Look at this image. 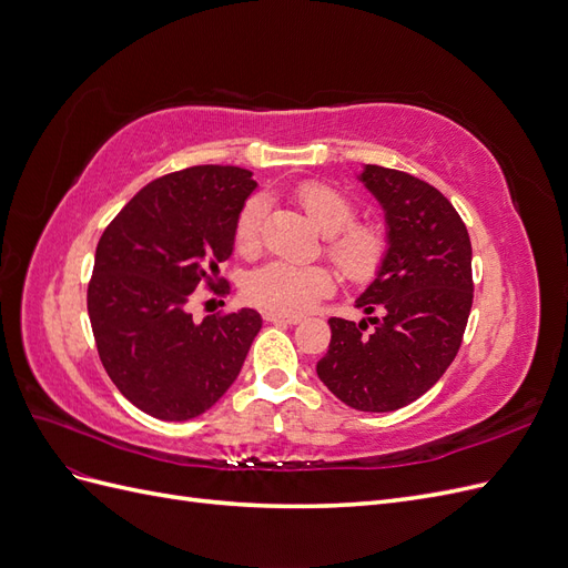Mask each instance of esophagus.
<instances>
[{
	"label": "esophagus",
	"instance_id": "34e87169",
	"mask_svg": "<svg viewBox=\"0 0 568 568\" xmlns=\"http://www.w3.org/2000/svg\"><path fill=\"white\" fill-rule=\"evenodd\" d=\"M265 320L272 324H298L301 322L298 317H286V315H277V313H267Z\"/></svg>",
	"mask_w": 568,
	"mask_h": 568
}]
</instances>
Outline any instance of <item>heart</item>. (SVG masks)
Wrapping results in <instances>:
<instances>
[{"label":"heart","mask_w":568,"mask_h":568,"mask_svg":"<svg viewBox=\"0 0 568 568\" xmlns=\"http://www.w3.org/2000/svg\"><path fill=\"white\" fill-rule=\"evenodd\" d=\"M296 199L322 234H334L326 251L351 280L365 282L379 270L386 253V239L376 227L353 225L355 205L346 194L324 182H305L296 189ZM263 220L265 199L251 196L234 222L236 251L253 253L257 248ZM332 288L334 277L326 267H305L282 261L255 267L244 284L251 303L267 313L286 317L307 313L320 298L332 294Z\"/></svg>","instance_id":"1"}]
</instances>
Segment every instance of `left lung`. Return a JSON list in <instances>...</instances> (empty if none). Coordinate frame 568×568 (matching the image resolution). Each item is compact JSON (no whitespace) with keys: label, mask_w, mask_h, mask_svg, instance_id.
<instances>
[{"label":"left lung","mask_w":568,"mask_h":568,"mask_svg":"<svg viewBox=\"0 0 568 568\" xmlns=\"http://www.w3.org/2000/svg\"><path fill=\"white\" fill-rule=\"evenodd\" d=\"M357 182L382 205L386 253L355 303L379 315L332 317L317 376L353 409L393 412L432 388L459 351L474 301L471 242L428 182L382 165H363Z\"/></svg>","instance_id":"8db88e82"}]
</instances>
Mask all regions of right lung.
Returning a JSON list of instances; mask_svg holds the SVG:
<instances>
[{
    "instance_id": "add662e5",
    "label": "right lung",
    "mask_w": 568,
    "mask_h": 568,
    "mask_svg": "<svg viewBox=\"0 0 568 568\" xmlns=\"http://www.w3.org/2000/svg\"><path fill=\"white\" fill-rule=\"evenodd\" d=\"M251 170L194 165L149 182L99 239L88 288L97 351L111 382L146 415L186 422L236 382L263 317L251 307L194 322L199 284L220 282Z\"/></svg>"
}]
</instances>
